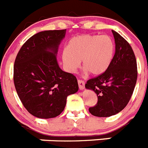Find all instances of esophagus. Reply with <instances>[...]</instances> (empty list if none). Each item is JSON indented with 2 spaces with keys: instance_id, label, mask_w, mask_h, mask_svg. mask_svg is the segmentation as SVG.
Returning a JSON list of instances; mask_svg holds the SVG:
<instances>
[{
  "instance_id": "obj_1",
  "label": "esophagus",
  "mask_w": 148,
  "mask_h": 148,
  "mask_svg": "<svg viewBox=\"0 0 148 148\" xmlns=\"http://www.w3.org/2000/svg\"><path fill=\"white\" fill-rule=\"evenodd\" d=\"M78 85H79V88L80 90H83L85 88V82L83 80L79 79L78 80Z\"/></svg>"
}]
</instances>
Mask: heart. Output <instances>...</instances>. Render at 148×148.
<instances>
[{"mask_svg":"<svg viewBox=\"0 0 148 148\" xmlns=\"http://www.w3.org/2000/svg\"><path fill=\"white\" fill-rule=\"evenodd\" d=\"M115 52V45L110 36L80 35L71 38L62 52V61L69 73H75L80 65L85 73L103 74L110 67Z\"/></svg>","mask_w":148,"mask_h":148,"instance_id":"b5f03b06","label":"heart"}]
</instances>
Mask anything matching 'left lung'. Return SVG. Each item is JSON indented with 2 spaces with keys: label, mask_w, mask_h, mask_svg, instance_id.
I'll return each mask as SVG.
<instances>
[{
  "label": "left lung",
  "mask_w": 148,
  "mask_h": 148,
  "mask_svg": "<svg viewBox=\"0 0 148 148\" xmlns=\"http://www.w3.org/2000/svg\"><path fill=\"white\" fill-rule=\"evenodd\" d=\"M112 32L115 43L112 61L103 74L88 79L85 86L97 96V104L88 109L97 117H110L124 110L137 80V63L132 47L119 33Z\"/></svg>",
  "instance_id": "obj_1"
}]
</instances>
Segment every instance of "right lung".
<instances>
[{
	"label": "right lung",
	"instance_id": "add662e5",
	"mask_svg": "<svg viewBox=\"0 0 148 148\" xmlns=\"http://www.w3.org/2000/svg\"><path fill=\"white\" fill-rule=\"evenodd\" d=\"M66 29L45 30L23 45L14 64V84L26 110L39 119L61 114L67 97L79 89L75 76L59 66L56 56Z\"/></svg>",
	"mask_w": 148,
	"mask_h": 148
}]
</instances>
